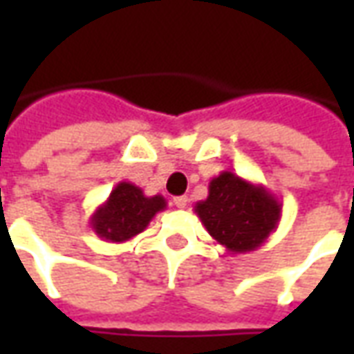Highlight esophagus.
Here are the masks:
<instances>
[{"instance_id": "esophagus-1", "label": "esophagus", "mask_w": 354, "mask_h": 354, "mask_svg": "<svg viewBox=\"0 0 354 354\" xmlns=\"http://www.w3.org/2000/svg\"><path fill=\"white\" fill-rule=\"evenodd\" d=\"M187 203H189V199H187L185 195H182V197H176V199H174V205H176L178 208H185L187 207Z\"/></svg>"}]
</instances>
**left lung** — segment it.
<instances>
[{
    "label": "left lung",
    "instance_id": "1",
    "mask_svg": "<svg viewBox=\"0 0 354 354\" xmlns=\"http://www.w3.org/2000/svg\"><path fill=\"white\" fill-rule=\"evenodd\" d=\"M210 237L230 254L258 250L279 227L282 203L266 185L223 170L208 184V197L195 205Z\"/></svg>",
    "mask_w": 354,
    "mask_h": 354
}]
</instances>
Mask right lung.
Returning <instances> with one entry per match:
<instances>
[{
	"mask_svg": "<svg viewBox=\"0 0 354 354\" xmlns=\"http://www.w3.org/2000/svg\"><path fill=\"white\" fill-rule=\"evenodd\" d=\"M167 208L162 195L147 197L142 187L119 182L91 216L93 231L108 243H124L146 230L155 214Z\"/></svg>",
	"mask_w": 354,
	"mask_h": 354,
	"instance_id": "1",
	"label": "right lung"
}]
</instances>
